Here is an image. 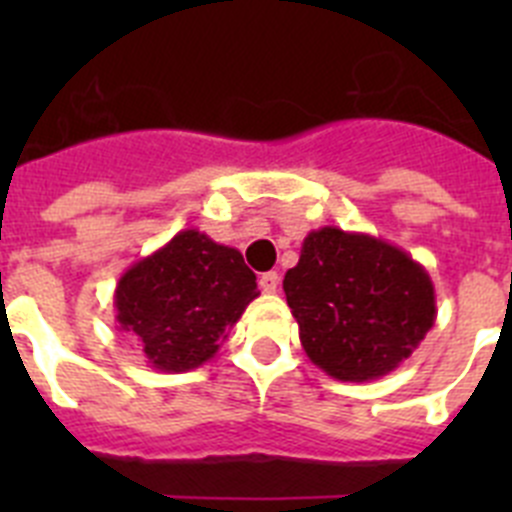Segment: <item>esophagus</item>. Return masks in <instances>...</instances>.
<instances>
[{
    "label": "esophagus",
    "instance_id": "obj_1",
    "mask_svg": "<svg viewBox=\"0 0 512 512\" xmlns=\"http://www.w3.org/2000/svg\"><path fill=\"white\" fill-rule=\"evenodd\" d=\"M259 287L264 289L266 295H274V292L279 289V274H277V271H266V274H261Z\"/></svg>",
    "mask_w": 512,
    "mask_h": 512
}]
</instances>
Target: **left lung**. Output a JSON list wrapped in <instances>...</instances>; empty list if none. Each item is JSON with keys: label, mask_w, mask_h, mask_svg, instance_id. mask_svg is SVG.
Instances as JSON below:
<instances>
[{"label": "left lung", "mask_w": 512, "mask_h": 512, "mask_svg": "<svg viewBox=\"0 0 512 512\" xmlns=\"http://www.w3.org/2000/svg\"><path fill=\"white\" fill-rule=\"evenodd\" d=\"M282 287L307 359L341 382L395 372L436 323L425 266L369 233L333 225L307 233Z\"/></svg>", "instance_id": "1"}]
</instances>
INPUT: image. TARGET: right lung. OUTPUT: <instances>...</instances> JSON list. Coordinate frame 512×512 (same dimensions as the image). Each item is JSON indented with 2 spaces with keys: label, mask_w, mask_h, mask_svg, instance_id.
I'll return each instance as SVG.
<instances>
[{
  "label": "right lung",
  "mask_w": 512,
  "mask_h": 512,
  "mask_svg": "<svg viewBox=\"0 0 512 512\" xmlns=\"http://www.w3.org/2000/svg\"><path fill=\"white\" fill-rule=\"evenodd\" d=\"M256 297V274L243 253L187 228L122 274L115 320L138 341L148 366L182 374L217 354Z\"/></svg>",
  "instance_id": "add662e5"
}]
</instances>
